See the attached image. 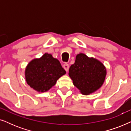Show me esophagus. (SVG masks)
I'll return each mask as SVG.
<instances>
[{"label":"esophagus","instance_id":"esophagus-1","mask_svg":"<svg viewBox=\"0 0 131 131\" xmlns=\"http://www.w3.org/2000/svg\"><path fill=\"white\" fill-rule=\"evenodd\" d=\"M63 67H64V70H66V71H69V64H67V63H65V64H64V65H63Z\"/></svg>","mask_w":131,"mask_h":131}]
</instances>
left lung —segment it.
Returning a JSON list of instances; mask_svg holds the SVG:
<instances>
[{"label": "left lung", "mask_w": 131, "mask_h": 131, "mask_svg": "<svg viewBox=\"0 0 131 131\" xmlns=\"http://www.w3.org/2000/svg\"><path fill=\"white\" fill-rule=\"evenodd\" d=\"M106 74V68L101 61L82 53L76 55L69 73L73 85L83 95L92 94L99 89Z\"/></svg>", "instance_id": "1"}]
</instances>
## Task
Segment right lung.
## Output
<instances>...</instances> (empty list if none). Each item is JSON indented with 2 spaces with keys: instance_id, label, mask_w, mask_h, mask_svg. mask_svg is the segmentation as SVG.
I'll list each match as a JSON object with an SVG mask.
<instances>
[{
  "instance_id": "1",
  "label": "right lung",
  "mask_w": 131,
  "mask_h": 131,
  "mask_svg": "<svg viewBox=\"0 0 131 131\" xmlns=\"http://www.w3.org/2000/svg\"><path fill=\"white\" fill-rule=\"evenodd\" d=\"M66 73L60 61L51 54L45 53L28 64L25 70V78L31 88L39 92H45L54 86L57 80Z\"/></svg>"
}]
</instances>
